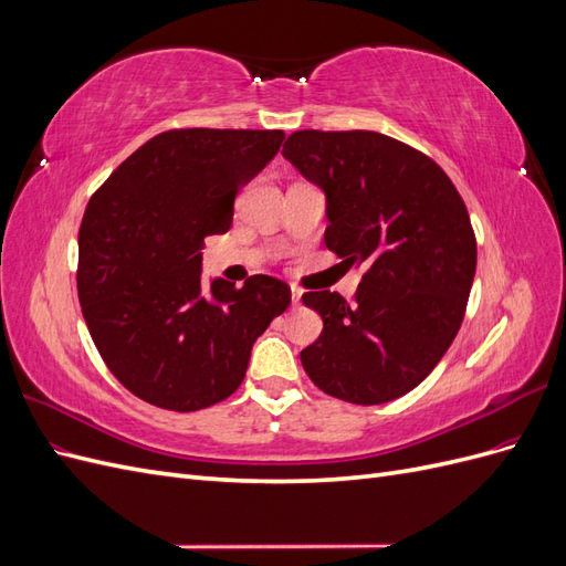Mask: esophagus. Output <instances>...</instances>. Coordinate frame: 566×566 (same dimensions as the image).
<instances>
[{
    "instance_id": "1",
    "label": "esophagus",
    "mask_w": 566,
    "mask_h": 566,
    "mask_svg": "<svg viewBox=\"0 0 566 566\" xmlns=\"http://www.w3.org/2000/svg\"><path fill=\"white\" fill-rule=\"evenodd\" d=\"M290 293H293V304H300V300H302V290L300 287H290Z\"/></svg>"
}]
</instances>
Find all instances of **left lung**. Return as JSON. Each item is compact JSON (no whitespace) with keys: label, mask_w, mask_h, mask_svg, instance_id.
Masks as SVG:
<instances>
[{"label":"left lung","mask_w":566,"mask_h":566,"mask_svg":"<svg viewBox=\"0 0 566 566\" xmlns=\"http://www.w3.org/2000/svg\"><path fill=\"white\" fill-rule=\"evenodd\" d=\"M283 156L323 188L328 250L366 264L354 306L331 290L302 295L323 318L302 366L335 399H399L434 370L465 316L476 269L465 202L432 158L378 132L302 129Z\"/></svg>","instance_id":"left-lung-1"}]
</instances>
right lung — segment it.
I'll return each instance as SVG.
<instances>
[{
  "label": "right lung",
  "mask_w": 566,
  "mask_h": 566,
  "mask_svg": "<svg viewBox=\"0 0 566 566\" xmlns=\"http://www.w3.org/2000/svg\"><path fill=\"white\" fill-rule=\"evenodd\" d=\"M281 129H169L92 196L80 224L77 297L108 370L158 408L200 410L241 387L254 339L290 304L256 273L200 283L205 238L227 233L238 191L276 156Z\"/></svg>",
  "instance_id": "obj_1"
}]
</instances>
